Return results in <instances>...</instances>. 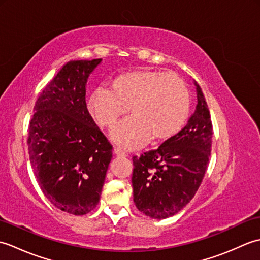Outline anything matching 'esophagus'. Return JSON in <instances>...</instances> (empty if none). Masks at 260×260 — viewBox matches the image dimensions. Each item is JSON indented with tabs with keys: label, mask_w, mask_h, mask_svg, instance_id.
Masks as SVG:
<instances>
[{
	"label": "esophagus",
	"mask_w": 260,
	"mask_h": 260,
	"mask_svg": "<svg viewBox=\"0 0 260 260\" xmlns=\"http://www.w3.org/2000/svg\"><path fill=\"white\" fill-rule=\"evenodd\" d=\"M113 152H114L115 155H117V156H126V153L123 150H120V148H118V147H114Z\"/></svg>",
	"instance_id": "esophagus-1"
}]
</instances>
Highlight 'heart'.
<instances>
[{
	"label": "heart",
	"mask_w": 260,
	"mask_h": 260,
	"mask_svg": "<svg viewBox=\"0 0 260 260\" xmlns=\"http://www.w3.org/2000/svg\"><path fill=\"white\" fill-rule=\"evenodd\" d=\"M87 108L95 123L109 128L129 108L131 116L110 131L116 144L135 150L153 139H172L184 126L190 113V95L184 80L159 70H134L115 78L112 90L98 87Z\"/></svg>",
	"instance_id": "heart-1"
}]
</instances>
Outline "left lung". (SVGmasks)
<instances>
[{"instance_id": "left-lung-1", "label": "left lung", "mask_w": 260, "mask_h": 260, "mask_svg": "<svg viewBox=\"0 0 260 260\" xmlns=\"http://www.w3.org/2000/svg\"><path fill=\"white\" fill-rule=\"evenodd\" d=\"M197 87L198 104L187 124L157 150L133 157V197L147 217L165 219L181 211L206 174L211 153L212 123L206 98Z\"/></svg>"}]
</instances>
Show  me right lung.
I'll return each mask as SVG.
<instances>
[{
	"instance_id": "add662e5",
	"label": "right lung",
	"mask_w": 260,
	"mask_h": 260,
	"mask_svg": "<svg viewBox=\"0 0 260 260\" xmlns=\"http://www.w3.org/2000/svg\"><path fill=\"white\" fill-rule=\"evenodd\" d=\"M101 62L66 63L39 96L29 126L30 163L43 194L75 215L96 208L113 157L86 105L88 77Z\"/></svg>"
}]
</instances>
